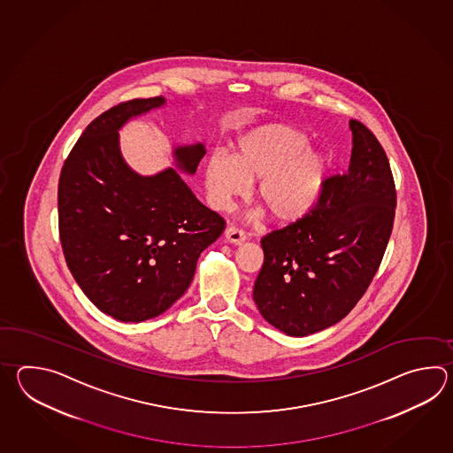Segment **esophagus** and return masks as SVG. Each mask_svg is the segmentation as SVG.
<instances>
[{
	"label": "esophagus",
	"instance_id": "34e87169",
	"mask_svg": "<svg viewBox=\"0 0 453 453\" xmlns=\"http://www.w3.org/2000/svg\"><path fill=\"white\" fill-rule=\"evenodd\" d=\"M225 240L231 242V244H241V242L246 241V234H244V231L236 228V226H228L225 230Z\"/></svg>",
	"mask_w": 453,
	"mask_h": 453
}]
</instances>
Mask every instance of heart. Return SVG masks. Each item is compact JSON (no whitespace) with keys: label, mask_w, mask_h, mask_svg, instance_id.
I'll return each instance as SVG.
<instances>
[{"label":"heart","mask_w":453,"mask_h":453,"mask_svg":"<svg viewBox=\"0 0 453 453\" xmlns=\"http://www.w3.org/2000/svg\"><path fill=\"white\" fill-rule=\"evenodd\" d=\"M327 158L309 149L308 135L288 125H265L242 135L234 157L215 152L205 164V188L213 207L226 209L259 180L256 197L281 223L296 222L318 201Z\"/></svg>","instance_id":"b5f03b06"}]
</instances>
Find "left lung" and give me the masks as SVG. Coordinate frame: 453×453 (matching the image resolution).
Wrapping results in <instances>:
<instances>
[{
    "label": "left lung",
    "mask_w": 453,
    "mask_h": 453,
    "mask_svg": "<svg viewBox=\"0 0 453 453\" xmlns=\"http://www.w3.org/2000/svg\"><path fill=\"white\" fill-rule=\"evenodd\" d=\"M347 173L327 178L303 219L265 234L254 283L262 318L291 337L337 324L363 298L394 228L396 189L384 147L357 119Z\"/></svg>",
    "instance_id": "left-lung-1"
}]
</instances>
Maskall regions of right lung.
<instances>
[{"label": "right lung", "instance_id": "add662e5", "mask_svg": "<svg viewBox=\"0 0 453 453\" xmlns=\"http://www.w3.org/2000/svg\"><path fill=\"white\" fill-rule=\"evenodd\" d=\"M164 104V96L134 98L96 116L59 174L66 264L87 298L121 322L157 318L181 298L201 252L225 230L176 170L141 176L119 154L118 129ZM203 155V144L174 149L178 168L189 174Z\"/></svg>", "mask_w": 453, "mask_h": 453}]
</instances>
